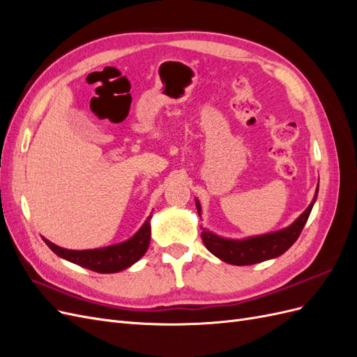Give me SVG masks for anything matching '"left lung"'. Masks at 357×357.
Segmentation results:
<instances>
[{
    "instance_id": "obj_1",
    "label": "left lung",
    "mask_w": 357,
    "mask_h": 357,
    "mask_svg": "<svg viewBox=\"0 0 357 357\" xmlns=\"http://www.w3.org/2000/svg\"><path fill=\"white\" fill-rule=\"evenodd\" d=\"M317 192H319V188L316 190L314 198H312L311 204L308 205V208L302 213L294 223L282 231L250 236V238H244V240H229V238H222V236L215 235L205 228H201L202 243L208 248V252L222 259L223 262L231 264V265H253V264L268 261V259L277 257L280 255H283L286 250H289V248L298 240V236L301 235L302 229H304V226L310 218L312 205H314L317 199ZM197 210L201 218V205L198 199H197Z\"/></svg>"
}]
</instances>
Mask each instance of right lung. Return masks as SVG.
Segmentation results:
<instances>
[{
	"label": "right lung",
	"instance_id": "right-lung-1",
	"mask_svg": "<svg viewBox=\"0 0 357 357\" xmlns=\"http://www.w3.org/2000/svg\"><path fill=\"white\" fill-rule=\"evenodd\" d=\"M150 219L152 215H149L142 228L129 240L109 247L93 248V250H68V248H62L46 238L43 240L53 253L62 259H67V261L95 273L112 274L129 268L144 256L150 244Z\"/></svg>",
	"mask_w": 357,
	"mask_h": 357
}]
</instances>
